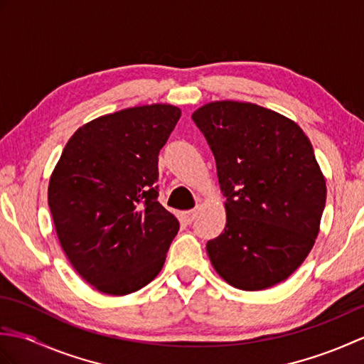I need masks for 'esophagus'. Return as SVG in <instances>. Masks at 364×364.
<instances>
[{
    "mask_svg": "<svg viewBox=\"0 0 364 364\" xmlns=\"http://www.w3.org/2000/svg\"><path fill=\"white\" fill-rule=\"evenodd\" d=\"M181 215H183L184 222L191 223V222H194V219L197 218V210H189V211H184Z\"/></svg>",
    "mask_w": 364,
    "mask_h": 364,
    "instance_id": "esophagus-1",
    "label": "esophagus"
}]
</instances>
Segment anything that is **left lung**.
Instances as JSON below:
<instances>
[{
	"label": "left lung",
	"instance_id": "obj_1",
	"mask_svg": "<svg viewBox=\"0 0 364 364\" xmlns=\"http://www.w3.org/2000/svg\"><path fill=\"white\" fill-rule=\"evenodd\" d=\"M214 154L227 225L206 244L223 280L242 291L284 282L308 257L326 180L297 123L258 105L213 102L192 114Z\"/></svg>",
	"mask_w": 364,
	"mask_h": 364
}]
</instances>
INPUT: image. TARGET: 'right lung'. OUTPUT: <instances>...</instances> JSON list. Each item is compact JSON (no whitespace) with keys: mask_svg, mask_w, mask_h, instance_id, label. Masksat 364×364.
<instances>
[{"mask_svg":"<svg viewBox=\"0 0 364 364\" xmlns=\"http://www.w3.org/2000/svg\"><path fill=\"white\" fill-rule=\"evenodd\" d=\"M181 111L146 105L102 115L67 142L48 186L60 247L100 292L127 296L164 266L180 230L158 202V154Z\"/></svg>","mask_w":364,"mask_h":364,"instance_id":"obj_1","label":"right lung"}]
</instances>
